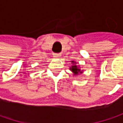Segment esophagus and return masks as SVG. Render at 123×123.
I'll list each match as a JSON object with an SVG mask.
<instances>
[{"instance_id":"1","label":"esophagus","mask_w":123,"mask_h":123,"mask_svg":"<svg viewBox=\"0 0 123 123\" xmlns=\"http://www.w3.org/2000/svg\"><path fill=\"white\" fill-rule=\"evenodd\" d=\"M59 55H60V54H56L55 55V57H59Z\"/></svg>"}]
</instances>
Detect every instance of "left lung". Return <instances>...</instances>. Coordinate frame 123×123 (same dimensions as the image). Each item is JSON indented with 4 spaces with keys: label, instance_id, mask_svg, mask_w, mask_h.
I'll use <instances>...</instances> for the list:
<instances>
[{
    "label": "left lung",
    "instance_id": "left-lung-1",
    "mask_svg": "<svg viewBox=\"0 0 123 123\" xmlns=\"http://www.w3.org/2000/svg\"><path fill=\"white\" fill-rule=\"evenodd\" d=\"M71 63L73 64H72V66L70 67V70L72 71L74 75H78L79 74L83 73V70H81L79 66L77 65V62H75L74 61H71Z\"/></svg>",
    "mask_w": 123,
    "mask_h": 123
}]
</instances>
